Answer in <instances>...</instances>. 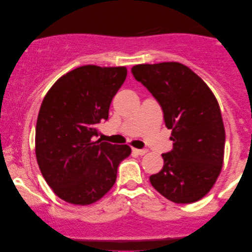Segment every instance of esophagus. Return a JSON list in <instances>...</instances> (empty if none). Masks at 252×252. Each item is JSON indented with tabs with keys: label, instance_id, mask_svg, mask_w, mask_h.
<instances>
[{
	"label": "esophagus",
	"instance_id": "34e87169",
	"mask_svg": "<svg viewBox=\"0 0 252 252\" xmlns=\"http://www.w3.org/2000/svg\"><path fill=\"white\" fill-rule=\"evenodd\" d=\"M133 153L140 155V156H143V155H146L148 153V150L147 149H135V148H133Z\"/></svg>",
	"mask_w": 252,
	"mask_h": 252
}]
</instances>
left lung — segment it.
Here are the masks:
<instances>
[{"instance_id":"obj_1","label":"left lung","mask_w":252,"mask_h":252,"mask_svg":"<svg viewBox=\"0 0 252 252\" xmlns=\"http://www.w3.org/2000/svg\"><path fill=\"white\" fill-rule=\"evenodd\" d=\"M132 73L151 93L172 129L173 149L163 154L164 166L150 177L153 187L179 204L205 196L219 177L225 128L218 102L208 85L181 63L141 64Z\"/></svg>"}]
</instances>
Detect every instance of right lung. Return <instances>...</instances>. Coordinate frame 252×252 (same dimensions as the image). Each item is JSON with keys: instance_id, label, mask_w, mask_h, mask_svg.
<instances>
[{"instance_id": "1", "label": "right lung", "mask_w": 252, "mask_h": 252, "mask_svg": "<svg viewBox=\"0 0 252 252\" xmlns=\"http://www.w3.org/2000/svg\"><path fill=\"white\" fill-rule=\"evenodd\" d=\"M126 77L124 66L85 65L58 79L44 96L35 129L36 159L44 180L65 202L98 201L115 185L120 161L132 153L127 144L93 139Z\"/></svg>"}]
</instances>
